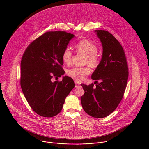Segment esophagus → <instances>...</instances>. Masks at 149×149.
Listing matches in <instances>:
<instances>
[{
	"label": "esophagus",
	"mask_w": 149,
	"mask_h": 149,
	"mask_svg": "<svg viewBox=\"0 0 149 149\" xmlns=\"http://www.w3.org/2000/svg\"><path fill=\"white\" fill-rule=\"evenodd\" d=\"M75 84H76V87H78V86H80V84L79 83H77V82H76V81H75Z\"/></svg>",
	"instance_id": "obj_1"
}]
</instances>
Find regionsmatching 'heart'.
Masks as SVG:
<instances>
[{
    "label": "heart",
    "instance_id": "1",
    "mask_svg": "<svg viewBox=\"0 0 149 149\" xmlns=\"http://www.w3.org/2000/svg\"><path fill=\"white\" fill-rule=\"evenodd\" d=\"M76 52L86 56V62L92 66H97L100 57L97 53L98 47L94 43L88 40H82L76 43L74 46ZM72 52L68 47L64 50L62 58L64 63H70L72 57ZM91 70L88 67H74L67 71L68 74L77 81L84 80L90 73Z\"/></svg>",
    "mask_w": 149,
    "mask_h": 149
}]
</instances>
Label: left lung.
Wrapping results in <instances>:
<instances>
[{
    "mask_svg": "<svg viewBox=\"0 0 149 149\" xmlns=\"http://www.w3.org/2000/svg\"><path fill=\"white\" fill-rule=\"evenodd\" d=\"M95 31L102 44L103 55L91 76L97 84H81L85 92L81 102L86 113L102 118L113 112L121 102L127 83L128 68L123 48L115 37L106 30Z\"/></svg>",
    "mask_w": 149,
    "mask_h": 149,
    "instance_id": "obj_1",
    "label": "left lung"
}]
</instances>
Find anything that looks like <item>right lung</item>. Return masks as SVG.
<instances>
[{
	"label": "right lung",
	"instance_id": "1",
	"mask_svg": "<svg viewBox=\"0 0 149 149\" xmlns=\"http://www.w3.org/2000/svg\"><path fill=\"white\" fill-rule=\"evenodd\" d=\"M74 35L66 31L46 32L25 50L21 64L22 90L29 104L38 115L50 118L63 109L65 99L75 86L73 79L64 76V50Z\"/></svg>",
	"mask_w": 149,
	"mask_h": 149
}]
</instances>
